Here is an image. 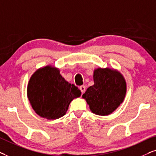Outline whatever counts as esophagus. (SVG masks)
I'll return each instance as SVG.
<instances>
[{"label": "esophagus", "instance_id": "esophagus-1", "mask_svg": "<svg viewBox=\"0 0 156 156\" xmlns=\"http://www.w3.org/2000/svg\"><path fill=\"white\" fill-rule=\"evenodd\" d=\"M80 91H81V93L83 94V93H84L85 91H86V87H85L84 86H80Z\"/></svg>", "mask_w": 156, "mask_h": 156}]
</instances>
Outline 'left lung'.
Wrapping results in <instances>:
<instances>
[{
  "label": "left lung",
  "mask_w": 156,
  "mask_h": 156,
  "mask_svg": "<svg viewBox=\"0 0 156 156\" xmlns=\"http://www.w3.org/2000/svg\"><path fill=\"white\" fill-rule=\"evenodd\" d=\"M94 85L82 95L92 113L108 115L123 103L126 93V82L123 75L111 68H97L93 72Z\"/></svg>",
  "instance_id": "obj_1"
}]
</instances>
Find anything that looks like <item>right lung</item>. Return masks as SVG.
Returning a JSON list of instances; mask_svg holds the SVG:
<instances>
[{"label": "right lung", "instance_id": "obj_1", "mask_svg": "<svg viewBox=\"0 0 156 156\" xmlns=\"http://www.w3.org/2000/svg\"><path fill=\"white\" fill-rule=\"evenodd\" d=\"M81 92L66 81L56 68L47 66L36 70L30 77L27 95L33 109L42 118L55 120L63 116L70 103Z\"/></svg>", "mask_w": 156, "mask_h": 156}]
</instances>
